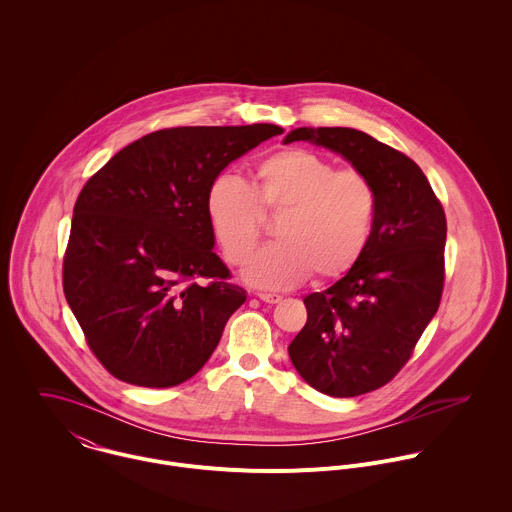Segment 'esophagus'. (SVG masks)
I'll use <instances>...</instances> for the list:
<instances>
[{"label": "esophagus", "mask_w": 512, "mask_h": 512, "mask_svg": "<svg viewBox=\"0 0 512 512\" xmlns=\"http://www.w3.org/2000/svg\"><path fill=\"white\" fill-rule=\"evenodd\" d=\"M258 297H260L262 301H266V303H280V301H282V295H280V293L262 292L258 293Z\"/></svg>", "instance_id": "34e87169"}]
</instances>
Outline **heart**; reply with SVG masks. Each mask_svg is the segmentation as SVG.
Here are the masks:
<instances>
[{
    "mask_svg": "<svg viewBox=\"0 0 512 512\" xmlns=\"http://www.w3.org/2000/svg\"><path fill=\"white\" fill-rule=\"evenodd\" d=\"M376 189L355 171L309 149H286L262 159L254 187L232 173L207 193V213L230 264H244L256 248L264 211L282 213L276 238L244 268L254 288L286 290L315 274L335 280L363 256L376 219Z\"/></svg>",
    "mask_w": 512,
    "mask_h": 512,
    "instance_id": "b5f03b06",
    "label": "heart"
}]
</instances>
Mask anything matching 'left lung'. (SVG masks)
<instances>
[{
  "mask_svg": "<svg viewBox=\"0 0 512 512\" xmlns=\"http://www.w3.org/2000/svg\"><path fill=\"white\" fill-rule=\"evenodd\" d=\"M345 157L376 189V219L357 264L325 292L309 293L307 323L288 353L315 390L351 398L384 386L410 359L443 290L445 215L422 169L355 128H295Z\"/></svg>",
  "mask_w": 512,
  "mask_h": 512,
  "instance_id": "obj_1",
  "label": "left lung"
}]
</instances>
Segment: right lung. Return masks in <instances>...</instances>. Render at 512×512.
I'll return each mask as SVG.
<instances>
[{
	"label": "right lung",
	"mask_w": 512,
	"mask_h": 512,
	"mask_svg": "<svg viewBox=\"0 0 512 512\" xmlns=\"http://www.w3.org/2000/svg\"><path fill=\"white\" fill-rule=\"evenodd\" d=\"M282 132L159 130L120 149L82 187L63 286L88 347L116 378L169 388L209 361L246 292L226 282L213 250L207 193L228 163Z\"/></svg>",
	"instance_id": "1"
}]
</instances>
